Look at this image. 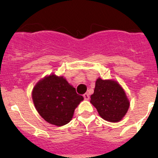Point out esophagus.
I'll use <instances>...</instances> for the list:
<instances>
[{"instance_id":"obj_1","label":"esophagus","mask_w":158,"mask_h":158,"mask_svg":"<svg viewBox=\"0 0 158 158\" xmlns=\"http://www.w3.org/2000/svg\"><path fill=\"white\" fill-rule=\"evenodd\" d=\"M83 96H84V99H85V100H89V95L88 94V93H85V94L83 95Z\"/></svg>"}]
</instances>
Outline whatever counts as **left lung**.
<instances>
[{
  "label": "left lung",
  "instance_id": "8db88e82",
  "mask_svg": "<svg viewBox=\"0 0 158 158\" xmlns=\"http://www.w3.org/2000/svg\"><path fill=\"white\" fill-rule=\"evenodd\" d=\"M90 97V103L96 107L100 116L108 122H119L130 107L124 89L114 80H102L99 77Z\"/></svg>",
  "mask_w": 158,
  "mask_h": 158
}]
</instances>
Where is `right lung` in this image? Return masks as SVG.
<instances>
[{
    "instance_id": "add662e5",
    "label": "right lung",
    "mask_w": 158,
    "mask_h": 158,
    "mask_svg": "<svg viewBox=\"0 0 158 158\" xmlns=\"http://www.w3.org/2000/svg\"><path fill=\"white\" fill-rule=\"evenodd\" d=\"M31 96L42 118L58 127L70 122L74 110L84 100L63 76L54 73L39 81L33 88Z\"/></svg>"
}]
</instances>
